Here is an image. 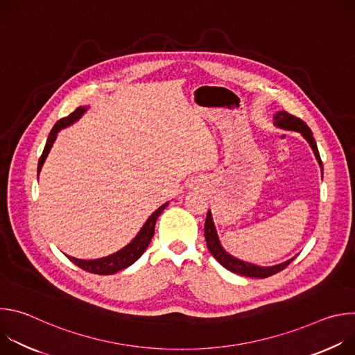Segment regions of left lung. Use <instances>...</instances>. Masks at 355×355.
<instances>
[{"label":"left lung","mask_w":355,"mask_h":355,"mask_svg":"<svg viewBox=\"0 0 355 355\" xmlns=\"http://www.w3.org/2000/svg\"><path fill=\"white\" fill-rule=\"evenodd\" d=\"M274 125L277 128H281V129H285V130H295V132H299L303 137H305L308 140V143L311 144L313 153L316 156V160L320 166V168H323V164H322V160H320V155H319V150H318V144L313 139V133L312 130L309 129V126L303 122L302 119L288 114L286 111H279L277 112V115L274 116ZM205 240H207V245H208V250L211 251V254L229 271L234 272V274H239V275H243V277H251V278H267V277H271L279 271H282L285 267H288L293 259L285 261V263H281V264H277V266H272V267H259L256 264H251V263H247V261H243V260H239L233 256H230L229 252L222 247L220 241H219V237H218V233H216V229H215V223H214V219H212V214L211 211H208V215H207V220H205Z\"/></svg>","instance_id":"left-lung-1"}]
</instances>
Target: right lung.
Instances as JSON below:
<instances>
[{"label":"right lung","mask_w":355,"mask_h":355,"mask_svg":"<svg viewBox=\"0 0 355 355\" xmlns=\"http://www.w3.org/2000/svg\"><path fill=\"white\" fill-rule=\"evenodd\" d=\"M87 111L85 107H78L73 114H70L66 118H62L59 122H56V125L53 126V129L50 130L46 146L43 148V153L39 159L37 163V175L42 170V166L49 155L50 148H52L58 133L63 129L67 128L69 125L74 123L76 121H78L83 114ZM168 205V202H166L164 205H162L159 209H156L151 216L146 220V223L143 225V227L140 229V232L137 233V236L128 244L125 245L122 250L114 252V254L108 256V257H103V259H96V260H80V259H74L67 256V259L74 263L76 266H78L80 268H83L84 271L92 272V274H98V275H110V274H115L121 270L128 268L129 266H132L136 260H139V257L146 251V248L148 247L151 237L155 234V226H156V220L160 216V214L166 209V207Z\"/></svg>","instance_id":"1"}]
</instances>
